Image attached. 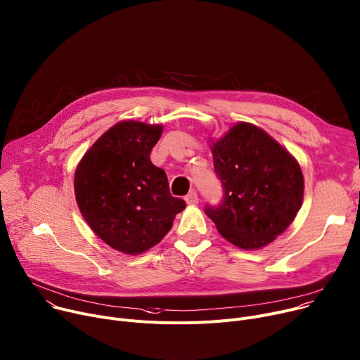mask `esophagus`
I'll use <instances>...</instances> for the list:
<instances>
[{"instance_id":"34e87169","label":"esophagus","mask_w":360,"mask_h":360,"mask_svg":"<svg viewBox=\"0 0 360 360\" xmlns=\"http://www.w3.org/2000/svg\"><path fill=\"white\" fill-rule=\"evenodd\" d=\"M185 201L188 205H197L198 204V195L197 193H189L186 197H185Z\"/></svg>"}]
</instances>
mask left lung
Wrapping results in <instances>:
<instances>
[{
    "label": "left lung",
    "mask_w": 360,
    "mask_h": 360,
    "mask_svg": "<svg viewBox=\"0 0 360 360\" xmlns=\"http://www.w3.org/2000/svg\"><path fill=\"white\" fill-rule=\"evenodd\" d=\"M210 149L224 200L217 208L207 207V215L234 246L245 250L268 246L301 208L300 163L265 130L245 122L211 140Z\"/></svg>",
    "instance_id": "8db88e82"
}]
</instances>
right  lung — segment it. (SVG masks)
<instances>
[{
	"instance_id": "1",
	"label": "right lung",
	"mask_w": 360,
	"mask_h": 360,
	"mask_svg": "<svg viewBox=\"0 0 360 360\" xmlns=\"http://www.w3.org/2000/svg\"><path fill=\"white\" fill-rule=\"evenodd\" d=\"M163 127L124 120L110 127L79 160L74 189L82 217L104 243L126 255L156 246L185 201L169 193L150 152Z\"/></svg>"
}]
</instances>
